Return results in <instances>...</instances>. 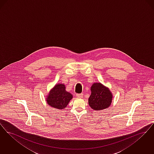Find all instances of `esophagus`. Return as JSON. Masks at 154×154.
<instances>
[{
    "label": "esophagus",
    "instance_id": "obj_1",
    "mask_svg": "<svg viewBox=\"0 0 154 154\" xmlns=\"http://www.w3.org/2000/svg\"><path fill=\"white\" fill-rule=\"evenodd\" d=\"M76 97L78 98H82L83 97V94L81 93V94H76Z\"/></svg>",
    "mask_w": 154,
    "mask_h": 154
}]
</instances>
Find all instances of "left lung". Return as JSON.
I'll return each mask as SVG.
<instances>
[{
  "mask_svg": "<svg viewBox=\"0 0 154 154\" xmlns=\"http://www.w3.org/2000/svg\"><path fill=\"white\" fill-rule=\"evenodd\" d=\"M91 91L88 104L93 109L101 110L110 105L113 95L107 87L103 86L100 83H96L91 87Z\"/></svg>",
  "mask_w": 154,
  "mask_h": 154,
  "instance_id": "8db88e82",
  "label": "left lung"
}]
</instances>
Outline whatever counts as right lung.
<instances>
[{
  "mask_svg": "<svg viewBox=\"0 0 154 154\" xmlns=\"http://www.w3.org/2000/svg\"><path fill=\"white\" fill-rule=\"evenodd\" d=\"M72 98V95L66 91L65 85H56L49 93L47 98V103L52 107L63 109Z\"/></svg>",
  "mask_w": 154,
  "mask_h": 154,
  "instance_id": "obj_1",
  "label": "right lung"
}]
</instances>
